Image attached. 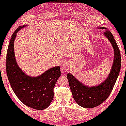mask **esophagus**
<instances>
[{"mask_svg":"<svg viewBox=\"0 0 126 126\" xmlns=\"http://www.w3.org/2000/svg\"><path fill=\"white\" fill-rule=\"evenodd\" d=\"M63 67L65 69H67L69 67V63L68 62H64L63 64Z\"/></svg>","mask_w":126,"mask_h":126,"instance_id":"1","label":"esophagus"}]
</instances>
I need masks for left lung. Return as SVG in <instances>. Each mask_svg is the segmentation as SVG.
Listing matches in <instances>:
<instances>
[{
	"label": "left lung",
	"mask_w": 126,
	"mask_h": 126,
	"mask_svg": "<svg viewBox=\"0 0 126 126\" xmlns=\"http://www.w3.org/2000/svg\"><path fill=\"white\" fill-rule=\"evenodd\" d=\"M98 28L106 30L104 35L110 40L114 50V62L107 78L98 86L88 87L84 86L70 73L67 75L74 100L79 106L86 109L96 107L107 99L114 88L121 67L120 50L112 34L107 28Z\"/></svg>",
	"instance_id": "8db88e82"
}]
</instances>
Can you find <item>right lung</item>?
<instances>
[{
  "instance_id": "right-lung-1",
  "label": "right lung",
  "mask_w": 126,
  "mask_h": 126,
  "mask_svg": "<svg viewBox=\"0 0 126 126\" xmlns=\"http://www.w3.org/2000/svg\"><path fill=\"white\" fill-rule=\"evenodd\" d=\"M26 26H19L12 35L6 56L7 75L14 93L23 103L32 109L42 110L48 107L54 98V88L61 75L60 67L49 68L36 77L26 75L19 68L14 54L16 33Z\"/></svg>"
}]
</instances>
